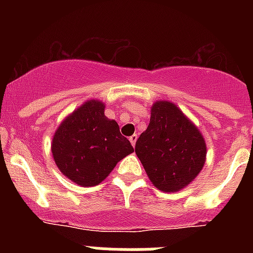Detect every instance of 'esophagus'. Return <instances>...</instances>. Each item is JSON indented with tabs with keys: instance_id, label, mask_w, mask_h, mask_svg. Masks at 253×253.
<instances>
[{
	"instance_id": "1",
	"label": "esophagus",
	"mask_w": 253,
	"mask_h": 253,
	"mask_svg": "<svg viewBox=\"0 0 253 253\" xmlns=\"http://www.w3.org/2000/svg\"><path fill=\"white\" fill-rule=\"evenodd\" d=\"M137 134H133V135H131V137H129V140H130V143H131V146H135V142H137Z\"/></svg>"
}]
</instances>
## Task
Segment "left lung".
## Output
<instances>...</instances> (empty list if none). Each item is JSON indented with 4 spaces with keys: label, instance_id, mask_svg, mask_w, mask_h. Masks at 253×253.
<instances>
[{
    "label": "left lung",
    "instance_id": "8db88e82",
    "mask_svg": "<svg viewBox=\"0 0 253 253\" xmlns=\"http://www.w3.org/2000/svg\"><path fill=\"white\" fill-rule=\"evenodd\" d=\"M135 153L152 184L173 193L195 180L207 157L202 133L169 101H156L146 131L135 143Z\"/></svg>",
    "mask_w": 253,
    "mask_h": 253
}]
</instances>
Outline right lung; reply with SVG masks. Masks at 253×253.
I'll return each mask as SVG.
<instances>
[{
	"label": "right lung",
	"mask_w": 253,
	"mask_h": 253,
	"mask_svg": "<svg viewBox=\"0 0 253 253\" xmlns=\"http://www.w3.org/2000/svg\"><path fill=\"white\" fill-rule=\"evenodd\" d=\"M105 105L90 100L60 123L51 140L55 165L80 186H95L116 163L134 152L115 120L105 116Z\"/></svg>",
	"instance_id": "1"
}]
</instances>
